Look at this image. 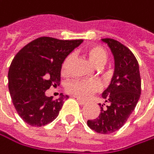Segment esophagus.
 <instances>
[{
  "label": "esophagus",
  "mask_w": 154,
  "mask_h": 154,
  "mask_svg": "<svg viewBox=\"0 0 154 154\" xmlns=\"http://www.w3.org/2000/svg\"><path fill=\"white\" fill-rule=\"evenodd\" d=\"M76 100H78V102H79L80 105H82V106H84V105H86V104H87V102H86V101H84V100H82V99H80V98H76Z\"/></svg>",
  "instance_id": "1"
}]
</instances>
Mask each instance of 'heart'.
I'll return each instance as SVG.
<instances>
[{
	"mask_svg": "<svg viewBox=\"0 0 154 154\" xmlns=\"http://www.w3.org/2000/svg\"><path fill=\"white\" fill-rule=\"evenodd\" d=\"M88 56L90 60L97 67H102L108 59V55L106 50L97 45L89 47L87 49ZM74 57L73 54H69L62 64V72L66 73L69 64ZM101 86L97 81L94 80H72L66 84V90L68 94L76 97L79 98H88L92 94L97 93L100 90Z\"/></svg>",
	"mask_w": 154,
	"mask_h": 154,
	"instance_id": "heart-1",
	"label": "heart"
}]
</instances>
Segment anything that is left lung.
I'll use <instances>...</instances> for the list:
<instances>
[{"label": "left lung", "instance_id": "obj_1", "mask_svg": "<svg viewBox=\"0 0 154 154\" xmlns=\"http://www.w3.org/2000/svg\"><path fill=\"white\" fill-rule=\"evenodd\" d=\"M110 48L115 58V72L111 84L103 92L107 104H99L101 112L97 118L88 121L90 129L108 134L119 130L134 112L141 96L139 64L133 52L113 38H103Z\"/></svg>", "mask_w": 154, "mask_h": 154}]
</instances>
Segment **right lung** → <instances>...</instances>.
<instances>
[{
	"label": "right lung",
	"mask_w": 154,
	"mask_h": 154,
	"mask_svg": "<svg viewBox=\"0 0 154 154\" xmlns=\"http://www.w3.org/2000/svg\"><path fill=\"white\" fill-rule=\"evenodd\" d=\"M82 41L40 37L16 54L8 73L9 91L25 123L43 126L57 118L68 96L61 94L53 100V97L46 96V91L58 84L63 61Z\"/></svg>",
	"instance_id": "1"
}]
</instances>
